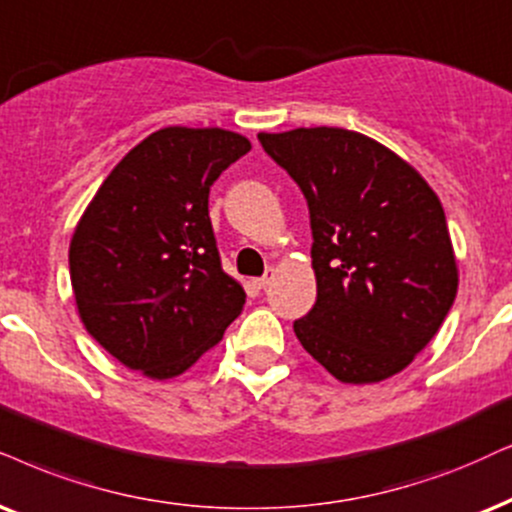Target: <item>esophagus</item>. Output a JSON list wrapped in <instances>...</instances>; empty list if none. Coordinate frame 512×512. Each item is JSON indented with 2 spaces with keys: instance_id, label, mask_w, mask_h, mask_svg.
I'll return each mask as SVG.
<instances>
[{
  "instance_id": "obj_1",
  "label": "esophagus",
  "mask_w": 512,
  "mask_h": 512,
  "mask_svg": "<svg viewBox=\"0 0 512 512\" xmlns=\"http://www.w3.org/2000/svg\"><path fill=\"white\" fill-rule=\"evenodd\" d=\"M274 278H276V269H267V274H264L262 278H255V286L260 288V290L269 288V286H271V281H274Z\"/></svg>"
}]
</instances>
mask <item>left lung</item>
<instances>
[{
  "instance_id": "8db88e82",
  "label": "left lung",
  "mask_w": 512,
  "mask_h": 512,
  "mask_svg": "<svg viewBox=\"0 0 512 512\" xmlns=\"http://www.w3.org/2000/svg\"><path fill=\"white\" fill-rule=\"evenodd\" d=\"M264 151L297 181L312 219L316 304L293 323L333 378H392L442 326L458 264L437 193L416 167L361 132H260Z\"/></svg>"
}]
</instances>
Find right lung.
<instances>
[{
	"label": "right lung",
	"instance_id": "obj_1",
	"mask_svg": "<svg viewBox=\"0 0 512 512\" xmlns=\"http://www.w3.org/2000/svg\"><path fill=\"white\" fill-rule=\"evenodd\" d=\"M222 127H163L129 151L70 238L77 314L122 366L177 378L222 340L245 290L219 262L208 196L250 151Z\"/></svg>",
	"mask_w": 512,
	"mask_h": 512
}]
</instances>
